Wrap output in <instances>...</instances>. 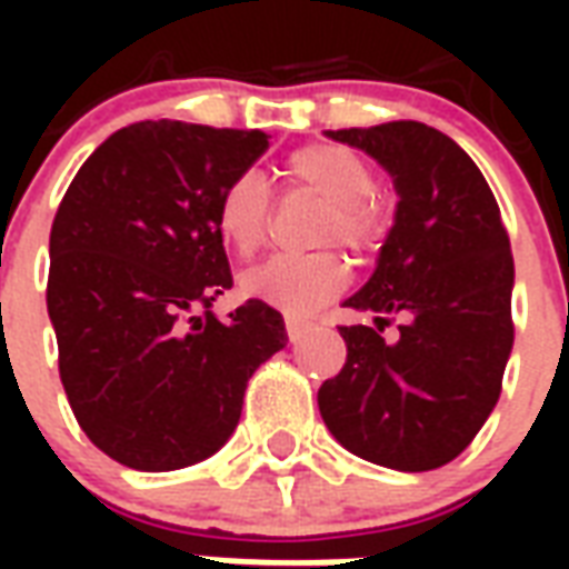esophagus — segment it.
Segmentation results:
<instances>
[{"mask_svg":"<svg viewBox=\"0 0 569 569\" xmlns=\"http://www.w3.org/2000/svg\"><path fill=\"white\" fill-rule=\"evenodd\" d=\"M310 332V322L308 320H296V317H286V335H289V341L298 345L305 335Z\"/></svg>","mask_w":569,"mask_h":569,"instance_id":"obj_1","label":"esophagus"}]
</instances>
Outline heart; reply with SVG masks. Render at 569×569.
Returning <instances> with one entry per match:
<instances>
[{"label":"heart","instance_id":"obj_1","mask_svg":"<svg viewBox=\"0 0 569 569\" xmlns=\"http://www.w3.org/2000/svg\"><path fill=\"white\" fill-rule=\"evenodd\" d=\"M292 191H305L329 203L320 224V243H341L359 256L383 247L393 228V212L375 194L371 163L338 142H310L283 163ZM271 188L259 173L234 176L219 194L216 228L224 247L237 256H256L271 231ZM243 292L289 317H308L347 289L345 259L326 249L310 256H273L243 273Z\"/></svg>","mask_w":569,"mask_h":569}]
</instances>
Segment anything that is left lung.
<instances>
[{
	"instance_id": "8db88e82",
	"label": "left lung",
	"mask_w": 569,
	"mask_h": 569,
	"mask_svg": "<svg viewBox=\"0 0 569 569\" xmlns=\"http://www.w3.org/2000/svg\"><path fill=\"white\" fill-rule=\"evenodd\" d=\"M366 149L399 191L378 268L347 308L345 369L320 387V415L362 460L427 472L451 463L497 406L512 353L515 261L500 207L476 161L420 121L332 130ZM399 316L400 341L383 325Z\"/></svg>"
}]
</instances>
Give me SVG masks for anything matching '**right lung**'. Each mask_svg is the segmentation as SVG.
I'll use <instances>...</instances> for the list:
<instances>
[{
	"label": "right lung",
	"instance_id": "obj_1",
	"mask_svg": "<svg viewBox=\"0 0 569 569\" xmlns=\"http://www.w3.org/2000/svg\"><path fill=\"white\" fill-rule=\"evenodd\" d=\"M264 151L261 130L140 121L81 163L57 207L60 381L84 436L130 469L170 472L219 451L252 371L286 347L283 317L259 298L224 322L210 310L231 289L219 194Z\"/></svg>",
	"mask_w": 569,
	"mask_h": 569
}]
</instances>
